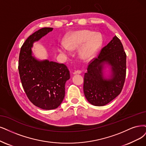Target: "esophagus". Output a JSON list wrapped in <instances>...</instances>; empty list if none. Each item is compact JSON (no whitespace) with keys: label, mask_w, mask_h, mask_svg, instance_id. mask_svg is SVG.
Wrapping results in <instances>:
<instances>
[{"label":"esophagus","mask_w":146,"mask_h":146,"mask_svg":"<svg viewBox=\"0 0 146 146\" xmlns=\"http://www.w3.org/2000/svg\"><path fill=\"white\" fill-rule=\"evenodd\" d=\"M82 73V72L80 71V70H76V71H74L73 72L74 74H80Z\"/></svg>","instance_id":"obj_1"}]
</instances>
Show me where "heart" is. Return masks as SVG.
I'll return each instance as SVG.
<instances>
[{"label": "heart", "mask_w": 146, "mask_h": 146, "mask_svg": "<svg viewBox=\"0 0 146 146\" xmlns=\"http://www.w3.org/2000/svg\"><path fill=\"white\" fill-rule=\"evenodd\" d=\"M103 43V37L100 33L89 30H82L74 32L70 35L65 42L68 49L74 50L81 47L79 50V56L85 61L90 60L99 50ZM61 51L67 53L66 48H61Z\"/></svg>", "instance_id": "obj_1"}]
</instances>
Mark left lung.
<instances>
[{"mask_svg": "<svg viewBox=\"0 0 146 146\" xmlns=\"http://www.w3.org/2000/svg\"><path fill=\"white\" fill-rule=\"evenodd\" d=\"M111 65L112 74L109 79L103 75L104 63ZM126 74V54L120 39L115 35L93 58L84 74V92L86 99L94 106H104L121 92Z\"/></svg>", "mask_w": 146, "mask_h": 146, "instance_id": "left-lung-1", "label": "left lung"}]
</instances>
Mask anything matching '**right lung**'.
Masks as SVG:
<instances>
[{
  "instance_id": "add662e5",
  "label": "right lung",
  "mask_w": 146,
  "mask_h": 146,
  "mask_svg": "<svg viewBox=\"0 0 146 146\" xmlns=\"http://www.w3.org/2000/svg\"><path fill=\"white\" fill-rule=\"evenodd\" d=\"M53 30L43 28L31 35L21 47L19 72L25 92L29 100L42 110L56 109L65 96V85L70 79L66 65L47 60L39 61L32 56L33 42Z\"/></svg>"
}]
</instances>
